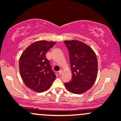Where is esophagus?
Returning <instances> with one entry per match:
<instances>
[{"label": "esophagus", "instance_id": "esophagus-1", "mask_svg": "<svg viewBox=\"0 0 121 121\" xmlns=\"http://www.w3.org/2000/svg\"><path fill=\"white\" fill-rule=\"evenodd\" d=\"M62 73H63V70H62V69H60V70L58 71V74H59V75H61V74H62Z\"/></svg>", "mask_w": 121, "mask_h": 121}]
</instances>
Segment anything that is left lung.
<instances>
[{
    "label": "left lung",
    "instance_id": "left-lung-1",
    "mask_svg": "<svg viewBox=\"0 0 121 121\" xmlns=\"http://www.w3.org/2000/svg\"><path fill=\"white\" fill-rule=\"evenodd\" d=\"M69 53L72 80L64 85L69 92L82 94L92 87L98 74L97 56L92 48L78 40L64 41Z\"/></svg>",
    "mask_w": 121,
    "mask_h": 121
}]
</instances>
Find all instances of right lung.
I'll use <instances>...</instances> for the list:
<instances>
[{
	"label": "right lung",
	"mask_w": 121,
	"mask_h": 121,
	"mask_svg": "<svg viewBox=\"0 0 121 121\" xmlns=\"http://www.w3.org/2000/svg\"><path fill=\"white\" fill-rule=\"evenodd\" d=\"M55 44L53 41H36L30 45L20 57L19 69L23 82L36 92L48 90L56 79V74L46 57L47 52Z\"/></svg>",
	"instance_id": "obj_1"
}]
</instances>
